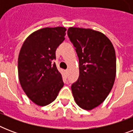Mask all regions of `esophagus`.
I'll return each instance as SVG.
<instances>
[{
  "mask_svg": "<svg viewBox=\"0 0 133 133\" xmlns=\"http://www.w3.org/2000/svg\"><path fill=\"white\" fill-rule=\"evenodd\" d=\"M65 74H66V75H68V70H65Z\"/></svg>",
  "mask_w": 133,
  "mask_h": 133,
  "instance_id": "esophagus-1",
  "label": "esophagus"
}]
</instances>
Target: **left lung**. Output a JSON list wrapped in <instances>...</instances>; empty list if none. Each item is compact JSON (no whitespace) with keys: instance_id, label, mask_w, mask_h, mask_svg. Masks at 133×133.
Returning a JSON list of instances; mask_svg holds the SVG:
<instances>
[{"instance_id":"left-lung-1","label":"left lung","mask_w":133,"mask_h":133,"mask_svg":"<svg viewBox=\"0 0 133 133\" xmlns=\"http://www.w3.org/2000/svg\"><path fill=\"white\" fill-rule=\"evenodd\" d=\"M68 35L79 57V77L72 85L75 102L91 110L104 101L116 77L115 50L105 34L92 29L69 28Z\"/></svg>"}]
</instances>
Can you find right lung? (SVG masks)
I'll use <instances>...</instances> for the list:
<instances>
[{"label": "right lung", "instance_id": "add662e5", "mask_svg": "<svg viewBox=\"0 0 133 133\" xmlns=\"http://www.w3.org/2000/svg\"><path fill=\"white\" fill-rule=\"evenodd\" d=\"M63 27L45 28L35 31L24 41L18 59V79L28 98L45 106L56 99L64 83L52 61L64 41Z\"/></svg>", "mask_w": 133, "mask_h": 133}]
</instances>
